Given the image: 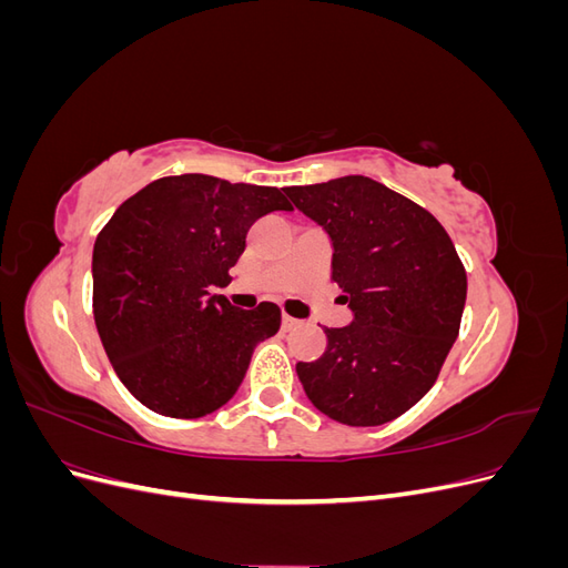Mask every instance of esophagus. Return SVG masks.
I'll return each instance as SVG.
<instances>
[{
    "mask_svg": "<svg viewBox=\"0 0 568 568\" xmlns=\"http://www.w3.org/2000/svg\"><path fill=\"white\" fill-rule=\"evenodd\" d=\"M301 322L298 320H294V317H288V315H282V329L284 332H291V329H296Z\"/></svg>",
    "mask_w": 568,
    "mask_h": 568,
    "instance_id": "esophagus-1",
    "label": "esophagus"
}]
</instances>
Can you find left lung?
<instances>
[{"label": "left lung", "mask_w": 568, "mask_h": 568, "mask_svg": "<svg viewBox=\"0 0 568 568\" xmlns=\"http://www.w3.org/2000/svg\"><path fill=\"white\" fill-rule=\"evenodd\" d=\"M332 242V282L353 322L324 326L326 351L296 374L334 422L379 426L419 403L448 357L467 272L440 222L363 175L284 186Z\"/></svg>", "instance_id": "left-lung-1"}]
</instances>
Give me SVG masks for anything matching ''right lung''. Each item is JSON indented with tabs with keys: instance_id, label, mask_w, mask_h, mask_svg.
Instances as JSON below:
<instances>
[{
	"instance_id": "1",
	"label": "right lung",
	"mask_w": 568,
	"mask_h": 568,
	"mask_svg": "<svg viewBox=\"0 0 568 568\" xmlns=\"http://www.w3.org/2000/svg\"><path fill=\"white\" fill-rule=\"evenodd\" d=\"M294 211L277 186L175 175L130 196L99 232L92 307L123 386L163 417L196 419L242 386L261 341L280 332L274 303L255 311L213 294L232 282L257 217Z\"/></svg>"
}]
</instances>
